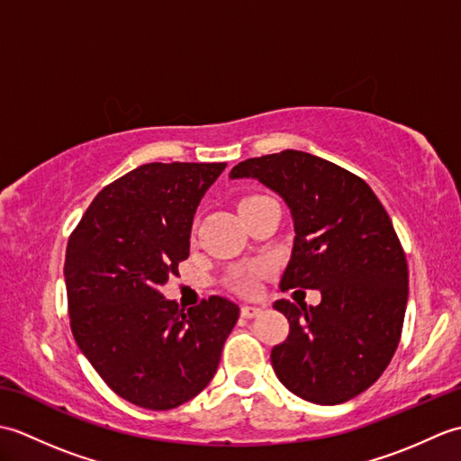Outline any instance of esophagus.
Instances as JSON below:
<instances>
[{"label": "esophagus", "instance_id": "1", "mask_svg": "<svg viewBox=\"0 0 461 461\" xmlns=\"http://www.w3.org/2000/svg\"><path fill=\"white\" fill-rule=\"evenodd\" d=\"M259 312H261V309H259V307H249V305H243V307H241V317H246V319L258 317Z\"/></svg>", "mask_w": 461, "mask_h": 461}]
</instances>
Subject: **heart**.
<instances>
[{
  "label": "heart",
  "mask_w": 461,
  "mask_h": 461,
  "mask_svg": "<svg viewBox=\"0 0 461 461\" xmlns=\"http://www.w3.org/2000/svg\"><path fill=\"white\" fill-rule=\"evenodd\" d=\"M251 198H256V195H251ZM251 198H246V200H251ZM246 200H241V202H246ZM240 202V203H241ZM263 271V267H256L253 269L249 276H241V277H238L236 279V287L240 289V291H243V293H249L251 289H253V277L258 276V273H261Z\"/></svg>",
  "instance_id": "obj_1"
}]
</instances>
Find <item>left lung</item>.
Listing matches in <instances>:
<instances>
[{"instance_id":"1","label":"left lung","mask_w":461,"mask_h":461,"mask_svg":"<svg viewBox=\"0 0 461 461\" xmlns=\"http://www.w3.org/2000/svg\"><path fill=\"white\" fill-rule=\"evenodd\" d=\"M230 178L259 180L287 203L295 238L281 291H321L317 307L273 303L289 321L271 350L281 384L321 406L365 393L394 355L408 303L406 256L386 210L358 176L301 150L243 160Z\"/></svg>"}]
</instances>
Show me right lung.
<instances>
[{
  "instance_id": "1",
  "label": "right lung",
  "mask_w": 461,
  "mask_h": 461,
  "mask_svg": "<svg viewBox=\"0 0 461 461\" xmlns=\"http://www.w3.org/2000/svg\"><path fill=\"white\" fill-rule=\"evenodd\" d=\"M225 162H152L99 192L67 243L73 337L121 398L149 410L210 384L240 307L223 297L182 311L158 291L190 256L194 213Z\"/></svg>"
}]
</instances>
